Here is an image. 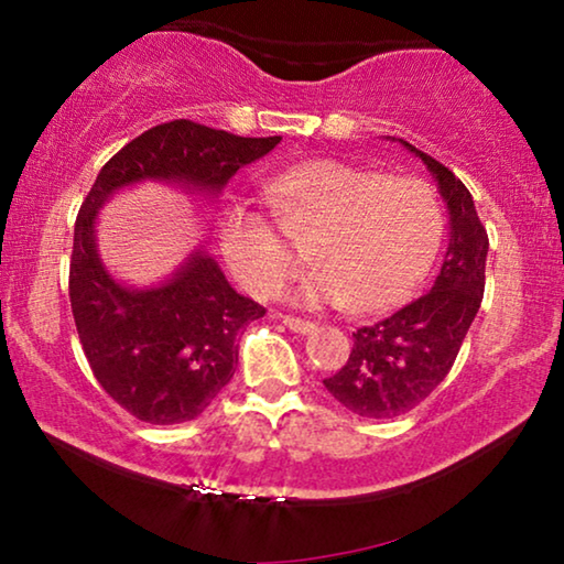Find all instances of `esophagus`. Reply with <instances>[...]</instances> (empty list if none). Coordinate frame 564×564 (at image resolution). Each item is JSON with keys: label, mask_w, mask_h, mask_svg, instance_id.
Here are the masks:
<instances>
[{"label": "esophagus", "mask_w": 564, "mask_h": 564, "mask_svg": "<svg viewBox=\"0 0 564 564\" xmlns=\"http://www.w3.org/2000/svg\"><path fill=\"white\" fill-rule=\"evenodd\" d=\"M280 321L288 326L290 330H295V334H311L315 328L313 321H305V318H295V315H280Z\"/></svg>", "instance_id": "1"}]
</instances>
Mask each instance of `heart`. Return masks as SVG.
Listing matches in <instances>:
<instances>
[{"mask_svg":"<svg viewBox=\"0 0 564 564\" xmlns=\"http://www.w3.org/2000/svg\"><path fill=\"white\" fill-rule=\"evenodd\" d=\"M282 228L313 230L305 251L315 272L300 288L307 305H346L382 313L415 295L444 241L436 192L411 176H388L336 159H313L272 180ZM220 249L251 295L276 297L300 261L272 223L249 207H230Z\"/></svg>","mask_w":564,"mask_h":564,"instance_id":"b5f03b06","label":"heart"}]
</instances>
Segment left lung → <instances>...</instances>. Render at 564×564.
Listing matches in <instances>:
<instances>
[{"mask_svg":"<svg viewBox=\"0 0 564 564\" xmlns=\"http://www.w3.org/2000/svg\"><path fill=\"white\" fill-rule=\"evenodd\" d=\"M400 143L434 174L452 234L434 288L388 318L357 328L346 365L323 380L330 395L361 419H395L436 390L457 359L485 292L488 234L473 195L429 153Z\"/></svg>","mask_w":564,"mask_h":564,"instance_id":"8db88e82","label":"left lung"}]
</instances>
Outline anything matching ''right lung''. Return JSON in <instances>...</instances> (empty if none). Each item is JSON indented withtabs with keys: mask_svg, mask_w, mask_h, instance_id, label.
Listing matches in <instances>:
<instances>
[{
	"mask_svg": "<svg viewBox=\"0 0 564 564\" xmlns=\"http://www.w3.org/2000/svg\"><path fill=\"white\" fill-rule=\"evenodd\" d=\"M280 141L192 120L161 122L122 145L84 197L68 267L74 323L97 382L138 421L172 426L197 419L234 377L241 330L267 311L238 295L205 251L189 253L159 288L120 284L97 253L99 207L112 192L143 180L218 195L238 169Z\"/></svg>",
	"mask_w": 564,
	"mask_h": 564,
	"instance_id": "1",
	"label": "right lung"
}]
</instances>
